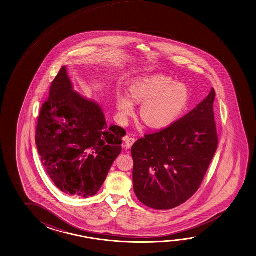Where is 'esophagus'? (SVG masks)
Wrapping results in <instances>:
<instances>
[{
  "mask_svg": "<svg viewBox=\"0 0 256 256\" xmlns=\"http://www.w3.org/2000/svg\"><path fill=\"white\" fill-rule=\"evenodd\" d=\"M135 138H132V137H129V136H126L124 137V142H126V146L127 148H130L132 144L135 142Z\"/></svg>",
  "mask_w": 256,
  "mask_h": 256,
  "instance_id": "esophagus-1",
  "label": "esophagus"
}]
</instances>
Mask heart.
Instances as JSON below:
<instances>
[{
    "label": "heart",
    "instance_id": "b5f03b06",
    "mask_svg": "<svg viewBox=\"0 0 256 256\" xmlns=\"http://www.w3.org/2000/svg\"><path fill=\"white\" fill-rule=\"evenodd\" d=\"M130 98L140 107V117L147 126L162 129L172 124L186 107L188 91L180 83L165 74H154L139 79L130 88ZM130 98L122 96L117 107L122 122L134 114V106Z\"/></svg>",
    "mask_w": 256,
    "mask_h": 256
}]
</instances>
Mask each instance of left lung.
<instances>
[{
    "label": "left lung",
    "instance_id": "left-lung-1",
    "mask_svg": "<svg viewBox=\"0 0 256 256\" xmlns=\"http://www.w3.org/2000/svg\"><path fill=\"white\" fill-rule=\"evenodd\" d=\"M214 98L212 88L185 116L132 145L134 190L142 204L172 210L200 188L218 145Z\"/></svg>",
    "mask_w": 256,
    "mask_h": 256
}]
</instances>
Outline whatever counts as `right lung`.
Returning a JSON list of instances; mask_svg holds the SVG:
<instances>
[{
  "label": "right lung",
  "instance_id": "obj_1",
  "mask_svg": "<svg viewBox=\"0 0 256 256\" xmlns=\"http://www.w3.org/2000/svg\"><path fill=\"white\" fill-rule=\"evenodd\" d=\"M126 134L122 127L107 126L99 104L74 92L62 66L40 108L35 135L42 165L55 185L66 195H96Z\"/></svg>",
  "mask_w": 256,
  "mask_h": 256
}]
</instances>
